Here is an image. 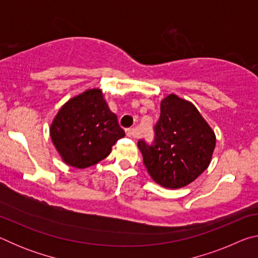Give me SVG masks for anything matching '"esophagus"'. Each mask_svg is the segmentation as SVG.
<instances>
[{"mask_svg":"<svg viewBox=\"0 0 258 258\" xmlns=\"http://www.w3.org/2000/svg\"><path fill=\"white\" fill-rule=\"evenodd\" d=\"M126 135L130 138H137V131H135V128L133 127L127 128L126 130Z\"/></svg>","mask_w":258,"mask_h":258,"instance_id":"obj_1","label":"esophagus"}]
</instances>
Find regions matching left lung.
<instances>
[{"mask_svg":"<svg viewBox=\"0 0 258 258\" xmlns=\"http://www.w3.org/2000/svg\"><path fill=\"white\" fill-rule=\"evenodd\" d=\"M154 130L152 145L140 140L138 147L156 183L178 189L208 167L216 145L215 133L191 102L175 94L163 99Z\"/></svg>","mask_w":258,"mask_h":258,"instance_id":"1","label":"left lung"}]
</instances>
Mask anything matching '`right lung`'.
<instances>
[{"instance_id": "add662e5", "label": "right lung", "mask_w": 258, "mask_h": 258, "mask_svg": "<svg viewBox=\"0 0 258 258\" xmlns=\"http://www.w3.org/2000/svg\"><path fill=\"white\" fill-rule=\"evenodd\" d=\"M50 135L64 163L83 169L106 158L125 132L103 99L102 91L92 89L60 108Z\"/></svg>"}]
</instances>
